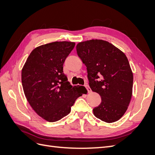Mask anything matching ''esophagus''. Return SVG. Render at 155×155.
<instances>
[{"label": "esophagus", "mask_w": 155, "mask_h": 155, "mask_svg": "<svg viewBox=\"0 0 155 155\" xmlns=\"http://www.w3.org/2000/svg\"><path fill=\"white\" fill-rule=\"evenodd\" d=\"M85 87H86V89H87V91H88V93H90L92 92V91H91V89L87 85H85Z\"/></svg>", "instance_id": "esophagus-1"}]
</instances>
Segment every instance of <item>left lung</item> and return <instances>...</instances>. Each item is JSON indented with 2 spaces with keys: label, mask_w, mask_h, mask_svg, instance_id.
<instances>
[{
  "label": "left lung",
  "mask_w": 155,
  "mask_h": 155,
  "mask_svg": "<svg viewBox=\"0 0 155 155\" xmlns=\"http://www.w3.org/2000/svg\"><path fill=\"white\" fill-rule=\"evenodd\" d=\"M76 49L87 67L91 89L101 98L100 105L93 108L94 115L108 123L118 121L127 110L132 96L134 75L127 56L101 39L80 42Z\"/></svg>",
  "instance_id": "obj_1"
}]
</instances>
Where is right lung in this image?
<instances>
[{
	"label": "right lung",
	"instance_id": "add662e5",
	"mask_svg": "<svg viewBox=\"0 0 155 155\" xmlns=\"http://www.w3.org/2000/svg\"><path fill=\"white\" fill-rule=\"evenodd\" d=\"M75 43L55 41L34 48L21 70L26 98L38 116L55 122L67 116L78 97L87 92L72 86L63 73V64Z\"/></svg>",
	"mask_w": 155,
	"mask_h": 155
}]
</instances>
